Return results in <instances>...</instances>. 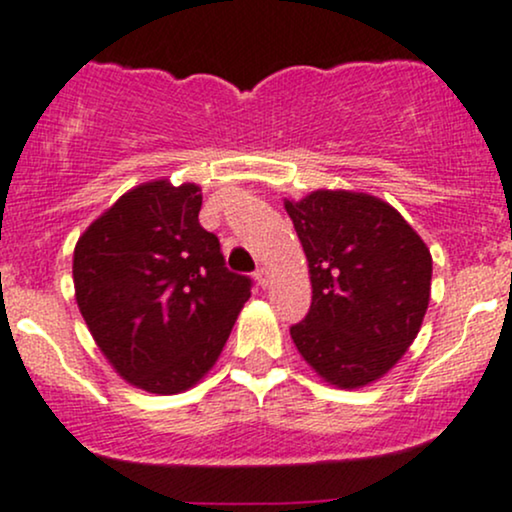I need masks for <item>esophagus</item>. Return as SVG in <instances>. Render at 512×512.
<instances>
[{
  "label": "esophagus",
  "mask_w": 512,
  "mask_h": 512,
  "mask_svg": "<svg viewBox=\"0 0 512 512\" xmlns=\"http://www.w3.org/2000/svg\"><path fill=\"white\" fill-rule=\"evenodd\" d=\"M255 281L262 286V289H267L269 281H272V276H269V269H267V267L257 269V272H255Z\"/></svg>",
  "instance_id": "obj_1"
}]
</instances>
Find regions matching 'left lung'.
Returning a JSON list of instances; mask_svg holds the SVG:
<instances>
[{
	"label": "left lung",
	"instance_id": "1",
	"mask_svg": "<svg viewBox=\"0 0 512 512\" xmlns=\"http://www.w3.org/2000/svg\"><path fill=\"white\" fill-rule=\"evenodd\" d=\"M313 303L291 339L303 361L339 390L380 380L414 344L431 301L428 245L385 199L315 190L284 199Z\"/></svg>",
	"mask_w": 512,
	"mask_h": 512
}]
</instances>
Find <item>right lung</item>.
I'll use <instances>...</instances> for the list:
<instances>
[{"label": "right lung", "mask_w": 512, "mask_h": 512, "mask_svg": "<svg viewBox=\"0 0 512 512\" xmlns=\"http://www.w3.org/2000/svg\"><path fill=\"white\" fill-rule=\"evenodd\" d=\"M202 187L142 182L105 209L74 248V296L101 354L151 395L195 387L219 361L250 298L199 226Z\"/></svg>", "instance_id": "add662e5"}]
</instances>
